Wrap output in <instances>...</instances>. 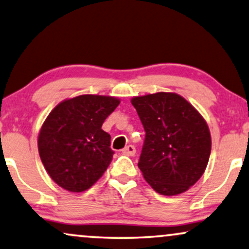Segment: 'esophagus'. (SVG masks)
I'll use <instances>...</instances> for the list:
<instances>
[{
    "label": "esophagus",
    "instance_id": "obj_1",
    "mask_svg": "<svg viewBox=\"0 0 249 249\" xmlns=\"http://www.w3.org/2000/svg\"><path fill=\"white\" fill-rule=\"evenodd\" d=\"M122 153L125 156H134L136 153V149H135L134 145H128L122 150Z\"/></svg>",
    "mask_w": 249,
    "mask_h": 249
}]
</instances>
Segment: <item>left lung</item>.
I'll return each mask as SVG.
<instances>
[{"instance_id":"8db88e82","label":"left lung","mask_w":249,"mask_h":249,"mask_svg":"<svg viewBox=\"0 0 249 249\" xmlns=\"http://www.w3.org/2000/svg\"><path fill=\"white\" fill-rule=\"evenodd\" d=\"M131 104L145 130L139 160L144 179L161 195L188 190L209 161L207 122L185 98L171 92L135 97Z\"/></svg>"}]
</instances>
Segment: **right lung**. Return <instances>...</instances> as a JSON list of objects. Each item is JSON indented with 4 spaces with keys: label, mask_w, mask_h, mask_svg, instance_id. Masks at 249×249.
Returning a JSON list of instances; mask_svg holds the SVG:
<instances>
[{
    "label": "right lung",
    "mask_w": 249,
    "mask_h": 249,
    "mask_svg": "<svg viewBox=\"0 0 249 249\" xmlns=\"http://www.w3.org/2000/svg\"><path fill=\"white\" fill-rule=\"evenodd\" d=\"M119 104L114 97L83 94L52 110L40 129L38 149L54 182L79 193L100 179L114 155L110 135L101 125Z\"/></svg>",
    "instance_id": "add662e5"
}]
</instances>
